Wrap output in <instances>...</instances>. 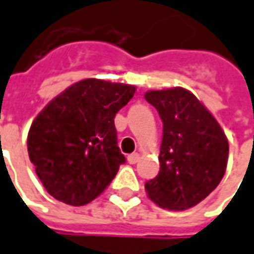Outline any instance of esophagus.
I'll return each instance as SVG.
<instances>
[{
    "mask_svg": "<svg viewBox=\"0 0 254 254\" xmlns=\"http://www.w3.org/2000/svg\"><path fill=\"white\" fill-rule=\"evenodd\" d=\"M127 161H128V163H131V165H134V163H137L139 161V155L137 154V152L128 155V156H127Z\"/></svg>",
    "mask_w": 254,
    "mask_h": 254,
    "instance_id": "esophagus-1",
    "label": "esophagus"
}]
</instances>
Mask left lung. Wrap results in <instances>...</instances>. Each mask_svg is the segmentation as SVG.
Instances as JSON below:
<instances>
[{
    "mask_svg": "<svg viewBox=\"0 0 254 254\" xmlns=\"http://www.w3.org/2000/svg\"><path fill=\"white\" fill-rule=\"evenodd\" d=\"M163 123L161 169L145 183L159 207L180 211L194 207L225 175L229 145L218 122L191 92L183 88L145 93Z\"/></svg>",
    "mask_w": 254,
    "mask_h": 254,
    "instance_id": "1",
    "label": "left lung"
}]
</instances>
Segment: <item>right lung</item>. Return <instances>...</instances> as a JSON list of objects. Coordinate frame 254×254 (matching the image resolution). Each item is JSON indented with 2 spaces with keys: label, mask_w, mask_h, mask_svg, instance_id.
<instances>
[{
  "label": "right lung",
  "mask_w": 254,
  "mask_h": 254,
  "mask_svg": "<svg viewBox=\"0 0 254 254\" xmlns=\"http://www.w3.org/2000/svg\"><path fill=\"white\" fill-rule=\"evenodd\" d=\"M135 86L88 78L71 85L37 115L28 134L30 162L56 200L85 205L126 162L117 145L116 113Z\"/></svg>",
  "instance_id": "add662e5"
}]
</instances>
